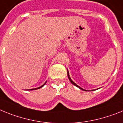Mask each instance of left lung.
<instances>
[{
	"instance_id": "1",
	"label": "left lung",
	"mask_w": 123,
	"mask_h": 123,
	"mask_svg": "<svg viewBox=\"0 0 123 123\" xmlns=\"http://www.w3.org/2000/svg\"><path fill=\"white\" fill-rule=\"evenodd\" d=\"M68 78H69V80H70V82H71V83H72V84H73V85H74L75 86H76L77 87H78V88H80V90H84V91H87V92H88V91H91V90H87L83 89V88H81L80 87H79V85H77V84H75V82H74L73 81H72V80L71 79H70V75H69V71H68ZM93 90H92V91H93Z\"/></svg>"
}]
</instances>
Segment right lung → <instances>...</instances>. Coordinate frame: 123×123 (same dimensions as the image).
Masks as SVG:
<instances>
[{
    "label": "right lung",
    "mask_w": 123,
    "mask_h": 123,
    "mask_svg": "<svg viewBox=\"0 0 123 123\" xmlns=\"http://www.w3.org/2000/svg\"><path fill=\"white\" fill-rule=\"evenodd\" d=\"M46 82H45V83H44V84H43V85H41V86H40V87H38V88H33V89H28V90H37V89H39V88H41V87H43L44 86V85H45L46 84Z\"/></svg>",
    "instance_id": "right-lung-1"
}]
</instances>
